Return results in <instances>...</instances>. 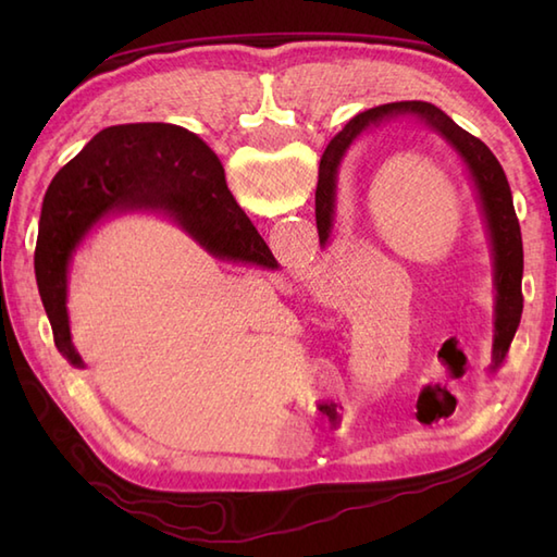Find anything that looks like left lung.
I'll list each match as a JSON object with an SVG mask.
<instances>
[{
    "label": "left lung",
    "mask_w": 557,
    "mask_h": 557,
    "mask_svg": "<svg viewBox=\"0 0 557 557\" xmlns=\"http://www.w3.org/2000/svg\"><path fill=\"white\" fill-rule=\"evenodd\" d=\"M397 116H419L421 122L429 124L433 132L441 134L449 146L457 150L461 162L467 164L471 182L479 194V203L483 220L488 227L491 251H493V285H495V337H493V371L505 361L507 349L512 345V337L522 318L524 297H522V272H524V251H522V232H519V220L515 215L512 191L507 184V176L500 168L498 158L493 156L488 146L471 136L465 128L457 126L449 116L437 110L431 102H389L381 108L359 112L342 132L330 140L323 152L321 174H318L315 188V224L318 239L325 246L333 232L335 220V191H337V170L345 158L347 148L357 140L369 126H381L393 122ZM212 152V150H210ZM222 180H218L215 191H224V170L212 152L208 162Z\"/></svg>",
    "instance_id": "8db88e82"
}]
</instances>
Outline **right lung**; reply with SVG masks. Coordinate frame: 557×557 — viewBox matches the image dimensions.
<instances>
[{
  "label": "right lung",
  "mask_w": 557,
  "mask_h": 557,
  "mask_svg": "<svg viewBox=\"0 0 557 557\" xmlns=\"http://www.w3.org/2000/svg\"><path fill=\"white\" fill-rule=\"evenodd\" d=\"M196 134L174 124H122L100 132L47 188L35 246V280L54 345L83 369L71 345L66 285L78 244L114 210L162 208L212 256L277 268L232 194L215 191L222 176Z\"/></svg>",
  "instance_id": "obj_1"
}]
</instances>
